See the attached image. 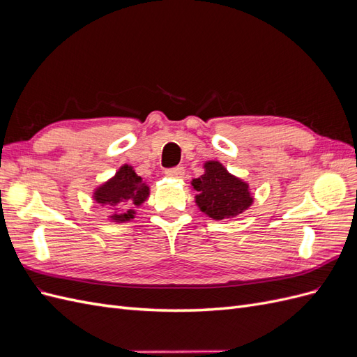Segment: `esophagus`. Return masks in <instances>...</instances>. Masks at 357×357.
Segmentation results:
<instances>
[{"label": "esophagus", "instance_id": "1", "mask_svg": "<svg viewBox=\"0 0 357 357\" xmlns=\"http://www.w3.org/2000/svg\"><path fill=\"white\" fill-rule=\"evenodd\" d=\"M167 176L172 177V178H183V177H185V168H183V167H176V168H172V169H168L167 171Z\"/></svg>", "mask_w": 357, "mask_h": 357}]
</instances>
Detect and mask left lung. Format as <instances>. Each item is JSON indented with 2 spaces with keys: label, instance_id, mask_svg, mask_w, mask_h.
I'll list each match as a JSON object with an SVG mask.
<instances>
[{
  "label": "left lung",
  "instance_id": "left-lung-1",
  "mask_svg": "<svg viewBox=\"0 0 357 357\" xmlns=\"http://www.w3.org/2000/svg\"><path fill=\"white\" fill-rule=\"evenodd\" d=\"M197 190L195 204L213 220L232 219L252 207L253 193L248 183L236 177L219 160H207L204 174L190 181Z\"/></svg>",
  "mask_w": 357,
  "mask_h": 357
}]
</instances>
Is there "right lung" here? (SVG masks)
Wrapping results in <instances>:
<instances>
[{
	"mask_svg": "<svg viewBox=\"0 0 357 357\" xmlns=\"http://www.w3.org/2000/svg\"><path fill=\"white\" fill-rule=\"evenodd\" d=\"M150 188L139 177L134 167L122 165L116 174L96 186L92 192V198L101 207L110 211L109 220L123 223L135 219V208L147 201Z\"/></svg>",
	"mask_w": 357,
	"mask_h": 357,
	"instance_id": "right-lung-1",
	"label": "right lung"
}]
</instances>
